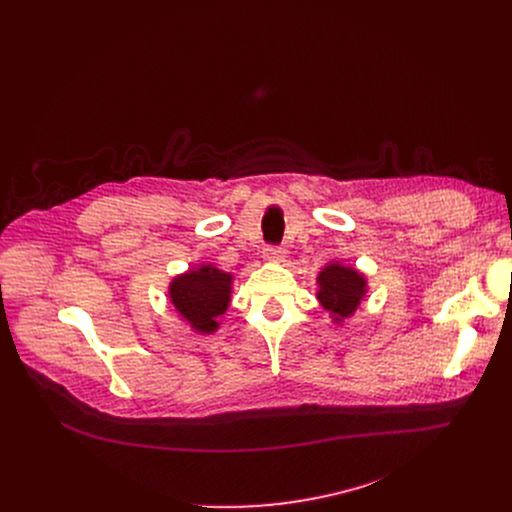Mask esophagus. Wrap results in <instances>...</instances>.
I'll return each mask as SVG.
<instances>
[{"label": "esophagus", "mask_w": 512, "mask_h": 512, "mask_svg": "<svg viewBox=\"0 0 512 512\" xmlns=\"http://www.w3.org/2000/svg\"><path fill=\"white\" fill-rule=\"evenodd\" d=\"M285 255H287V249L283 245H267L263 249V257L267 261H283Z\"/></svg>", "instance_id": "obj_1"}]
</instances>
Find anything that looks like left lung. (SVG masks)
<instances>
[{
  "instance_id": "8db88e82",
  "label": "left lung",
  "mask_w": 512,
  "mask_h": 512,
  "mask_svg": "<svg viewBox=\"0 0 512 512\" xmlns=\"http://www.w3.org/2000/svg\"><path fill=\"white\" fill-rule=\"evenodd\" d=\"M318 283V300L336 316L334 320L350 316L364 296V277L356 269L338 263L328 265L320 273Z\"/></svg>"
}]
</instances>
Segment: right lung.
Returning a JSON list of instances; mask_svg holds the SVG:
<instances>
[{"label": "right lung", "instance_id": "obj_1", "mask_svg": "<svg viewBox=\"0 0 512 512\" xmlns=\"http://www.w3.org/2000/svg\"><path fill=\"white\" fill-rule=\"evenodd\" d=\"M170 296L176 310L198 332H214V318L229 306L231 275L208 265L198 267L172 281Z\"/></svg>", "mask_w": 512, "mask_h": 512}]
</instances>
